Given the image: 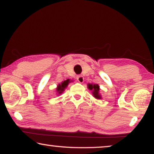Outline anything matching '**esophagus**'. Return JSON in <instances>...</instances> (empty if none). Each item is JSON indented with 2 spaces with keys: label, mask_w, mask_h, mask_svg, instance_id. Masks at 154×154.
<instances>
[{
  "label": "esophagus",
  "mask_w": 154,
  "mask_h": 154,
  "mask_svg": "<svg viewBox=\"0 0 154 154\" xmlns=\"http://www.w3.org/2000/svg\"><path fill=\"white\" fill-rule=\"evenodd\" d=\"M76 79H77V81L81 83H82L84 81V78L83 75H78V76L76 77Z\"/></svg>",
  "instance_id": "1"
}]
</instances>
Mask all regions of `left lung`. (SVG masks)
<instances>
[{
    "label": "left lung",
    "instance_id": "1",
    "mask_svg": "<svg viewBox=\"0 0 154 154\" xmlns=\"http://www.w3.org/2000/svg\"><path fill=\"white\" fill-rule=\"evenodd\" d=\"M88 88L90 90H93L92 91V94H93V96L97 99H101L100 94H99V90H100V87L97 84H88Z\"/></svg>",
    "mask_w": 154,
    "mask_h": 154
}]
</instances>
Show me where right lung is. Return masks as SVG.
Instances as JSON below:
<instances>
[{
  "label": "right lung",
  "mask_w": 154,
  "mask_h": 154,
  "mask_svg": "<svg viewBox=\"0 0 154 154\" xmlns=\"http://www.w3.org/2000/svg\"><path fill=\"white\" fill-rule=\"evenodd\" d=\"M69 83V80H66V81H64L63 83H61V85H58V88H57V91L59 92V94H61L62 92L64 91L65 88H66V86L68 85V84Z\"/></svg>",
  "instance_id": "1"
}]
</instances>
